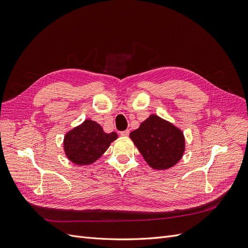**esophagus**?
Instances as JSON below:
<instances>
[{
    "instance_id": "1",
    "label": "esophagus",
    "mask_w": 248,
    "mask_h": 248,
    "mask_svg": "<svg viewBox=\"0 0 248 248\" xmlns=\"http://www.w3.org/2000/svg\"><path fill=\"white\" fill-rule=\"evenodd\" d=\"M120 134H121L122 137H128V136H129V130H124V131H121V132H120Z\"/></svg>"
}]
</instances>
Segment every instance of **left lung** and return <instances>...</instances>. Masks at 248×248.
<instances>
[{"label":"left lung","mask_w":248,"mask_h":248,"mask_svg":"<svg viewBox=\"0 0 248 248\" xmlns=\"http://www.w3.org/2000/svg\"><path fill=\"white\" fill-rule=\"evenodd\" d=\"M130 139L151 168L167 170L181 159L184 152V137L181 130L151 115L130 133Z\"/></svg>","instance_id":"left-lung-1"}]
</instances>
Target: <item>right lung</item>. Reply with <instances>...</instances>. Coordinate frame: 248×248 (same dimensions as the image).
<instances>
[{
    "mask_svg": "<svg viewBox=\"0 0 248 248\" xmlns=\"http://www.w3.org/2000/svg\"><path fill=\"white\" fill-rule=\"evenodd\" d=\"M117 138L116 132L106 133L98 123L86 120L66 134L64 150L69 160L84 166L98 159Z\"/></svg>",
    "mask_w": 248,
    "mask_h": 248,
    "instance_id": "right-lung-1",
    "label": "right lung"
}]
</instances>
